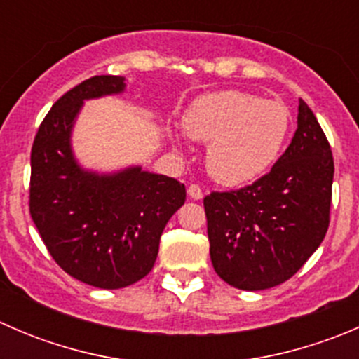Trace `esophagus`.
I'll return each instance as SVG.
<instances>
[{"mask_svg":"<svg viewBox=\"0 0 359 359\" xmlns=\"http://www.w3.org/2000/svg\"><path fill=\"white\" fill-rule=\"evenodd\" d=\"M187 194H189V198H193V200H201L203 198V191L198 184H191V186L187 187Z\"/></svg>","mask_w":359,"mask_h":359,"instance_id":"34e87169","label":"esophagus"}]
</instances>
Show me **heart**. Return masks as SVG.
I'll return each mask as SVG.
<instances>
[{
  "instance_id": "b5f03b06",
  "label": "heart",
  "mask_w": 359,
  "mask_h": 359,
  "mask_svg": "<svg viewBox=\"0 0 359 359\" xmlns=\"http://www.w3.org/2000/svg\"><path fill=\"white\" fill-rule=\"evenodd\" d=\"M184 132L206 147V170L222 186H241L262 175L280 156L292 112L280 100L240 90L198 97L184 114Z\"/></svg>"
}]
</instances>
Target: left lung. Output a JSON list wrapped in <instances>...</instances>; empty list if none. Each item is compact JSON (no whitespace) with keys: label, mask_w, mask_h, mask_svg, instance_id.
Instances as JSON below:
<instances>
[{"label":"left lung","mask_w":359,"mask_h":359,"mask_svg":"<svg viewBox=\"0 0 359 359\" xmlns=\"http://www.w3.org/2000/svg\"><path fill=\"white\" fill-rule=\"evenodd\" d=\"M332 182L330 144L300 99L295 135L271 172L203 200L215 273L250 292L290 280L327 234Z\"/></svg>","instance_id":"1"}]
</instances>
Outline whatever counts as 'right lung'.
Wrapping results in <instances>:
<instances>
[{
    "instance_id": "obj_1",
    "label": "right lung",
    "mask_w": 359,
    "mask_h": 359,
    "mask_svg": "<svg viewBox=\"0 0 359 359\" xmlns=\"http://www.w3.org/2000/svg\"><path fill=\"white\" fill-rule=\"evenodd\" d=\"M123 90V76L76 85L45 116L31 151L29 212L43 243L67 274L106 290L149 274L163 229L186 201L172 177L140 166L99 175L76 163L71 132L83 102Z\"/></svg>"
}]
</instances>
